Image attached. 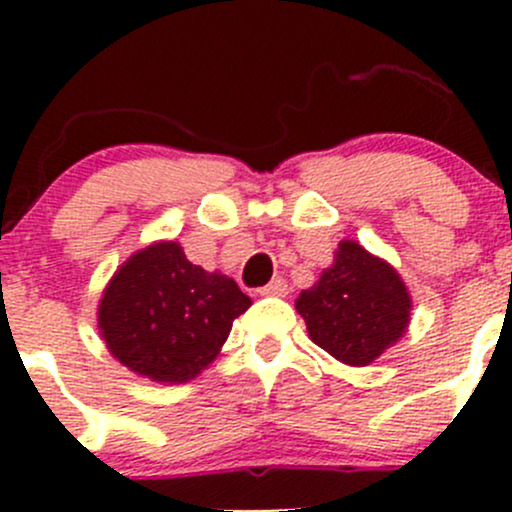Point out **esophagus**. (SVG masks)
<instances>
[{"label":"esophagus","mask_w":512,"mask_h":512,"mask_svg":"<svg viewBox=\"0 0 512 512\" xmlns=\"http://www.w3.org/2000/svg\"><path fill=\"white\" fill-rule=\"evenodd\" d=\"M287 292H289V285H287V280H282V277L272 280L270 285L260 287V294H267V297H285Z\"/></svg>","instance_id":"esophagus-1"}]
</instances>
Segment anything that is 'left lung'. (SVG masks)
I'll return each instance as SVG.
<instances>
[{"label":"left lung","instance_id":"1","mask_svg":"<svg viewBox=\"0 0 512 512\" xmlns=\"http://www.w3.org/2000/svg\"><path fill=\"white\" fill-rule=\"evenodd\" d=\"M297 312L317 347L364 366L406 332L411 297L394 267L347 240L317 285L299 294Z\"/></svg>","mask_w":512,"mask_h":512}]
</instances>
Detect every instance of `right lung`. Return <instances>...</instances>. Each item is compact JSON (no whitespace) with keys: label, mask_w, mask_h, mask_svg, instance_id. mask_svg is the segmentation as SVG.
<instances>
[{"label":"right lung","mask_w":512,"mask_h":512,"mask_svg":"<svg viewBox=\"0 0 512 512\" xmlns=\"http://www.w3.org/2000/svg\"><path fill=\"white\" fill-rule=\"evenodd\" d=\"M250 297L230 277L205 272L175 242L136 252L98 307L111 354L153 381L183 384L220 352Z\"/></svg>","instance_id":"right-lung-1"}]
</instances>
